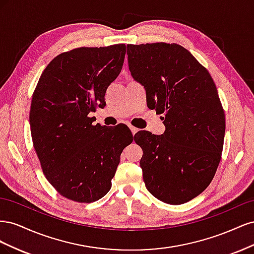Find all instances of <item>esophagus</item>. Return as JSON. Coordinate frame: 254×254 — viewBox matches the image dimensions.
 Instances as JSON below:
<instances>
[{"mask_svg": "<svg viewBox=\"0 0 254 254\" xmlns=\"http://www.w3.org/2000/svg\"><path fill=\"white\" fill-rule=\"evenodd\" d=\"M129 128H130V130H131V132H132V134H133V135H134L137 131H139V129L135 128V127H133V126H131V125H129Z\"/></svg>", "mask_w": 254, "mask_h": 254, "instance_id": "esophagus-1", "label": "esophagus"}]
</instances>
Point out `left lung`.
Wrapping results in <instances>:
<instances>
[{
    "label": "left lung",
    "mask_w": 254,
    "mask_h": 254,
    "mask_svg": "<svg viewBox=\"0 0 254 254\" xmlns=\"http://www.w3.org/2000/svg\"><path fill=\"white\" fill-rule=\"evenodd\" d=\"M128 65L149 109L164 113L165 132H137L140 166L149 193L168 204L200 195L217 171L225 111L209 71L177 43L127 44Z\"/></svg>",
    "instance_id": "left-lung-1"
}]
</instances>
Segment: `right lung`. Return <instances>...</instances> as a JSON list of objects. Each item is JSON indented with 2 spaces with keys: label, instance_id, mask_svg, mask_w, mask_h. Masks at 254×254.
Segmentation results:
<instances>
[{
  "label": "right lung",
  "instance_id": "add662e5",
  "mask_svg": "<svg viewBox=\"0 0 254 254\" xmlns=\"http://www.w3.org/2000/svg\"><path fill=\"white\" fill-rule=\"evenodd\" d=\"M126 45L77 48L59 54L42 72L29 111L33 146L45 178L70 200L103 198L121 153L134 139L126 126L93 125L91 112L122 71Z\"/></svg>",
  "mask_w": 254,
  "mask_h": 254
}]
</instances>
